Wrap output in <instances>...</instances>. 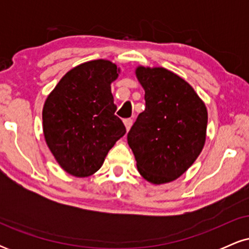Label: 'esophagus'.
<instances>
[{
  "mask_svg": "<svg viewBox=\"0 0 249 249\" xmlns=\"http://www.w3.org/2000/svg\"><path fill=\"white\" fill-rule=\"evenodd\" d=\"M124 125H125V127H126V131L130 130L131 126H132V119H130V118L124 119Z\"/></svg>",
  "mask_w": 249,
  "mask_h": 249,
  "instance_id": "obj_1",
  "label": "esophagus"
}]
</instances>
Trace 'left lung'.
I'll list each match as a JSON object with an SVG mask.
<instances>
[{
    "mask_svg": "<svg viewBox=\"0 0 249 249\" xmlns=\"http://www.w3.org/2000/svg\"><path fill=\"white\" fill-rule=\"evenodd\" d=\"M136 77L145 91V110L127 133L128 146L142 178L166 184L186 172L201 153L206 105L185 79L165 68L139 65Z\"/></svg>",
    "mask_w": 249,
    "mask_h": 249,
    "instance_id": "1",
    "label": "left lung"
}]
</instances>
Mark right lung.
Returning a JSON list of instances; mask_svg holds the SVG:
<instances>
[{
	"instance_id": "1",
	"label": "right lung",
	"mask_w": 249,
	"mask_h": 249,
	"mask_svg": "<svg viewBox=\"0 0 249 249\" xmlns=\"http://www.w3.org/2000/svg\"><path fill=\"white\" fill-rule=\"evenodd\" d=\"M121 69L107 59L82 63L68 71L43 107V133L48 147L65 172L77 178L92 176L124 136L115 115L111 83Z\"/></svg>"
}]
</instances>
